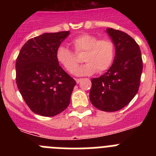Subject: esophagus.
<instances>
[{"mask_svg":"<svg viewBox=\"0 0 156 156\" xmlns=\"http://www.w3.org/2000/svg\"><path fill=\"white\" fill-rule=\"evenodd\" d=\"M82 80V79H76V81L77 83H80V82Z\"/></svg>","mask_w":156,"mask_h":156,"instance_id":"esophagus-1","label":"esophagus"}]
</instances>
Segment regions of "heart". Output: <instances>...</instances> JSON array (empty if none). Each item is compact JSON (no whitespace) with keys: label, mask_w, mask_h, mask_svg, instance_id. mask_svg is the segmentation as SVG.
<instances>
[{"label":"heart","mask_w":156,"mask_h":156,"mask_svg":"<svg viewBox=\"0 0 156 156\" xmlns=\"http://www.w3.org/2000/svg\"><path fill=\"white\" fill-rule=\"evenodd\" d=\"M75 53L84 54V61L87 62L75 72L76 76L93 75L96 72L101 73L111 67L114 61L115 48L113 41L108 38L99 39L92 34H84L72 41ZM56 60L67 72L73 73L79 60L75 54L65 46H59L55 53Z\"/></svg>","instance_id":"obj_1"}]
</instances>
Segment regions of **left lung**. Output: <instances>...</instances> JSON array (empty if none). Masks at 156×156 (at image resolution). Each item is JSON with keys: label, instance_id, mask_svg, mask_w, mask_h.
I'll use <instances>...</instances> for the list:
<instances>
[{"label": "left lung", "instance_id": "8db88e82", "mask_svg": "<svg viewBox=\"0 0 156 156\" xmlns=\"http://www.w3.org/2000/svg\"><path fill=\"white\" fill-rule=\"evenodd\" d=\"M115 48L114 62L104 75L91 80L90 100L95 108L115 112L129 104L137 93L143 62L139 45L124 32L106 30Z\"/></svg>", "mask_w": 156, "mask_h": 156}]
</instances>
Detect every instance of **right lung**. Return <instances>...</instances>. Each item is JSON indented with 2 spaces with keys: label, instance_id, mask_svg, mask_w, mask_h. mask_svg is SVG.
Listing matches in <instances>:
<instances>
[{
  "label": "right lung",
  "instance_id": "right-lung-1",
  "mask_svg": "<svg viewBox=\"0 0 156 156\" xmlns=\"http://www.w3.org/2000/svg\"><path fill=\"white\" fill-rule=\"evenodd\" d=\"M69 31L46 33L30 39L16 59V83L34 113L54 116L69 106L76 81L63 70L55 53Z\"/></svg>",
  "mask_w": 156,
  "mask_h": 156
}]
</instances>
